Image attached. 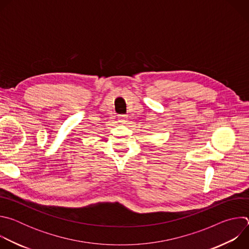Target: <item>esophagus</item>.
Listing matches in <instances>:
<instances>
[{
    "mask_svg": "<svg viewBox=\"0 0 249 249\" xmlns=\"http://www.w3.org/2000/svg\"><path fill=\"white\" fill-rule=\"evenodd\" d=\"M118 121L119 122H121V123H125V122H127V115H118Z\"/></svg>",
    "mask_w": 249,
    "mask_h": 249,
    "instance_id": "obj_1",
    "label": "esophagus"
}]
</instances>
